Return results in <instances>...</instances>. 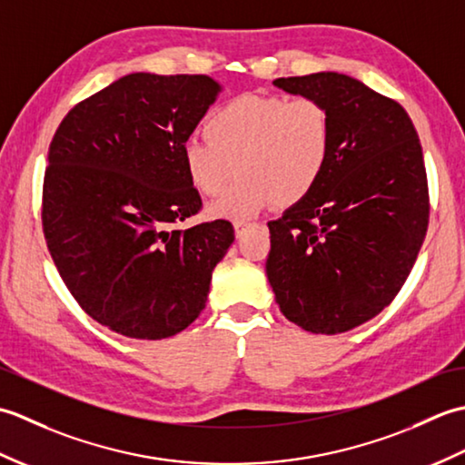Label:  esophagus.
<instances>
[{
  "instance_id": "obj_1",
  "label": "esophagus",
  "mask_w": 465,
  "mask_h": 465,
  "mask_svg": "<svg viewBox=\"0 0 465 465\" xmlns=\"http://www.w3.org/2000/svg\"><path fill=\"white\" fill-rule=\"evenodd\" d=\"M245 227H250V223H248V222H243V220L233 222V230H235V235H238V238H240V235L243 233Z\"/></svg>"
}]
</instances>
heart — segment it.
<instances>
[{
    "mask_svg": "<svg viewBox=\"0 0 465 465\" xmlns=\"http://www.w3.org/2000/svg\"><path fill=\"white\" fill-rule=\"evenodd\" d=\"M207 140L182 150L187 180L203 195L222 193L235 173L242 177L210 212L248 217L275 203L303 202L323 180L333 155V117L315 97L248 94L210 115Z\"/></svg>",
    "mask_w": 465,
    "mask_h": 465,
    "instance_id": "obj_1",
    "label": "heart"
}]
</instances>
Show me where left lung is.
<instances>
[{
	"label": "left lung",
	"instance_id": "1",
	"mask_svg": "<svg viewBox=\"0 0 465 465\" xmlns=\"http://www.w3.org/2000/svg\"><path fill=\"white\" fill-rule=\"evenodd\" d=\"M333 117V155L322 183L270 227L265 272L282 313L312 333H343L396 298L430 222L428 175L403 107L350 75L280 77Z\"/></svg>",
	"mask_w": 465,
	"mask_h": 465
}]
</instances>
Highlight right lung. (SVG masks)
<instances>
[{
    "mask_svg": "<svg viewBox=\"0 0 465 465\" xmlns=\"http://www.w3.org/2000/svg\"><path fill=\"white\" fill-rule=\"evenodd\" d=\"M222 90L210 75H124L74 105L49 143L47 250L82 310L127 338L185 330L235 238L227 220L173 227L202 210L182 150Z\"/></svg>",
    "mask_w": 465,
    "mask_h": 465,
    "instance_id": "obj_1",
    "label": "right lung"
}]
</instances>
